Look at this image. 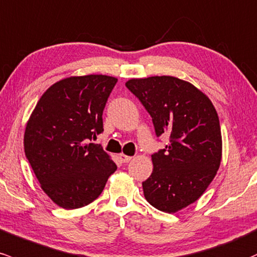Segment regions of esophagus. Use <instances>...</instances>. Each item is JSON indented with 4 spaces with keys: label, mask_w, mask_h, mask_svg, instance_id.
<instances>
[{
    "label": "esophagus",
    "mask_w": 257,
    "mask_h": 257,
    "mask_svg": "<svg viewBox=\"0 0 257 257\" xmlns=\"http://www.w3.org/2000/svg\"><path fill=\"white\" fill-rule=\"evenodd\" d=\"M132 159H133V157H132V156H126V155H124V154H120L119 155V160L122 161L123 163L129 162V161H132Z\"/></svg>",
    "instance_id": "esophagus-1"
}]
</instances>
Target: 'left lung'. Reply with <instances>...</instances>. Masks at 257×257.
Here are the masks:
<instances>
[{
    "label": "left lung",
    "instance_id": "8db88e82",
    "mask_svg": "<svg viewBox=\"0 0 257 257\" xmlns=\"http://www.w3.org/2000/svg\"><path fill=\"white\" fill-rule=\"evenodd\" d=\"M125 86L151 115L157 137H170L168 145L151 156L154 170L143 189L149 204L174 213L195 202L218 171V114L204 92L176 77L131 79Z\"/></svg>",
    "mask_w": 257,
    "mask_h": 257
}]
</instances>
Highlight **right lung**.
Here are the masks:
<instances>
[{
    "label": "right lung",
    "instance_id": "add662e5",
    "mask_svg": "<svg viewBox=\"0 0 257 257\" xmlns=\"http://www.w3.org/2000/svg\"><path fill=\"white\" fill-rule=\"evenodd\" d=\"M117 78L69 77L51 85L36 103L24 133L25 156L41 189L73 210L100 196L117 166L100 145L102 113Z\"/></svg>",
    "mask_w": 257,
    "mask_h": 257
}]
</instances>
